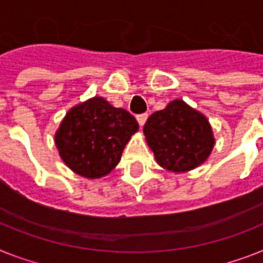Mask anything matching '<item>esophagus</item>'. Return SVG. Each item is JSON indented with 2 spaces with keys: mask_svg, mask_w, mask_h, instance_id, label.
<instances>
[{
  "mask_svg": "<svg viewBox=\"0 0 263 263\" xmlns=\"http://www.w3.org/2000/svg\"><path fill=\"white\" fill-rule=\"evenodd\" d=\"M147 119V114H140V116H137V121L140 123V126H144L145 122H146Z\"/></svg>",
  "mask_w": 263,
  "mask_h": 263,
  "instance_id": "1",
  "label": "esophagus"
}]
</instances>
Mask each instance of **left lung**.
Masks as SVG:
<instances>
[{
  "instance_id": "left-lung-1",
  "label": "left lung",
  "mask_w": 263,
  "mask_h": 263,
  "mask_svg": "<svg viewBox=\"0 0 263 263\" xmlns=\"http://www.w3.org/2000/svg\"><path fill=\"white\" fill-rule=\"evenodd\" d=\"M144 134L158 165L173 172H186L203 164L215 145L208 119L181 99L153 112Z\"/></svg>"
}]
</instances>
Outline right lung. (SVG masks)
<instances>
[{"label": "right lung", "mask_w": 263, "mask_h": 263, "mask_svg": "<svg viewBox=\"0 0 263 263\" xmlns=\"http://www.w3.org/2000/svg\"><path fill=\"white\" fill-rule=\"evenodd\" d=\"M137 130L138 123L129 111L94 97L67 112L55 134V144L71 171L99 179L116 168Z\"/></svg>", "instance_id": "1"}]
</instances>
